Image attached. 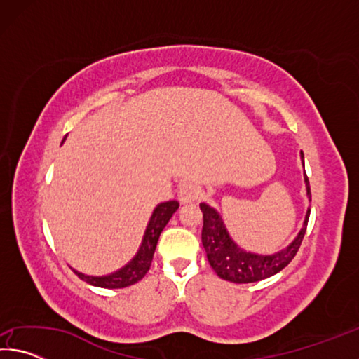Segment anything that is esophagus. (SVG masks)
<instances>
[{"label":"esophagus","instance_id":"obj_1","mask_svg":"<svg viewBox=\"0 0 359 359\" xmlns=\"http://www.w3.org/2000/svg\"><path fill=\"white\" fill-rule=\"evenodd\" d=\"M177 196H179V201L182 204L193 203V201H196L199 196H201V188H199V185L193 184V182H185V184L179 188Z\"/></svg>","mask_w":359,"mask_h":359}]
</instances>
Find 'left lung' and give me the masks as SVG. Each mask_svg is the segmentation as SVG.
I'll use <instances>...</instances> for the list:
<instances>
[{
  "mask_svg": "<svg viewBox=\"0 0 359 359\" xmlns=\"http://www.w3.org/2000/svg\"><path fill=\"white\" fill-rule=\"evenodd\" d=\"M301 161L304 166V154L301 151ZM304 184H306L307 199H311V185H309V179L304 171ZM203 212L204 224H203V245L204 250L208 253V259L212 266V269L217 272L218 277L223 280L233 282V283H253L264 280L267 277L276 276L280 272L285 266H288L291 259L294 258L301 247V242L306 234L309 215H311V208H307L306 217H304L302 228L296 238L290 242V244L271 255H261L247 252L234 242V239L229 236V231L226 229L222 215L218 214L217 209L210 208L209 204L201 203L199 204Z\"/></svg>",
  "mask_w": 359,
  "mask_h": 359,
  "instance_id": "1",
  "label": "left lung"
}]
</instances>
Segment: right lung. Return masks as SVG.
Returning a JSON list of instances; mask_svg holds the SVG:
<instances>
[{"instance_id": "right-lung-1", "label": "right lung", "mask_w": 359, "mask_h": 359, "mask_svg": "<svg viewBox=\"0 0 359 359\" xmlns=\"http://www.w3.org/2000/svg\"><path fill=\"white\" fill-rule=\"evenodd\" d=\"M177 209H179L177 201H166L156 205L154 212H151L147 228L144 231L142 242L141 245H139L136 255L123 267H120L118 271L111 272V274L107 276H87L76 269L72 271H74L83 282L93 285V287L125 288V287H130V285H135L136 282L141 280V278L147 274V271L150 269L151 259H154V253L158 244V239H160L161 231L165 229L168 222L171 220V217L175 214V210Z\"/></svg>"}]
</instances>
